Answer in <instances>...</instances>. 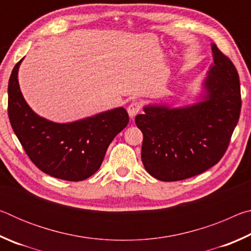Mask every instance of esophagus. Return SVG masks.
<instances>
[{"label":"esophagus","instance_id":"esophagus-1","mask_svg":"<svg viewBox=\"0 0 251 251\" xmlns=\"http://www.w3.org/2000/svg\"><path fill=\"white\" fill-rule=\"evenodd\" d=\"M142 109V104L141 101L134 100L128 105V108H127V112H128V115L130 116V118H134L137 114L141 112Z\"/></svg>","mask_w":251,"mask_h":251}]
</instances>
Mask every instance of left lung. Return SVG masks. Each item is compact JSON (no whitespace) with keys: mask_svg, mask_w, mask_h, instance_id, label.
<instances>
[{"mask_svg":"<svg viewBox=\"0 0 251 251\" xmlns=\"http://www.w3.org/2000/svg\"><path fill=\"white\" fill-rule=\"evenodd\" d=\"M205 100L184 108L147 106L136 116L142 130V160L156 179L178 181L199 175L223 158L239 121V75L227 55L212 44Z\"/></svg>","mask_w":251,"mask_h":251,"instance_id":"left-lung-1","label":"left lung"}]
</instances>
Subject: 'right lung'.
Instances as JSON below:
<instances>
[{
	"label": "right lung",
	"instance_id": "add662e5",
	"mask_svg": "<svg viewBox=\"0 0 251 251\" xmlns=\"http://www.w3.org/2000/svg\"><path fill=\"white\" fill-rule=\"evenodd\" d=\"M16 63L8 79L7 113L12 128L28 158L42 172L59 179L80 181L100 167L114 137L129 122L120 107L69 124L36 115L20 91Z\"/></svg>",
	"mask_w": 251,
	"mask_h": 251
}]
</instances>
